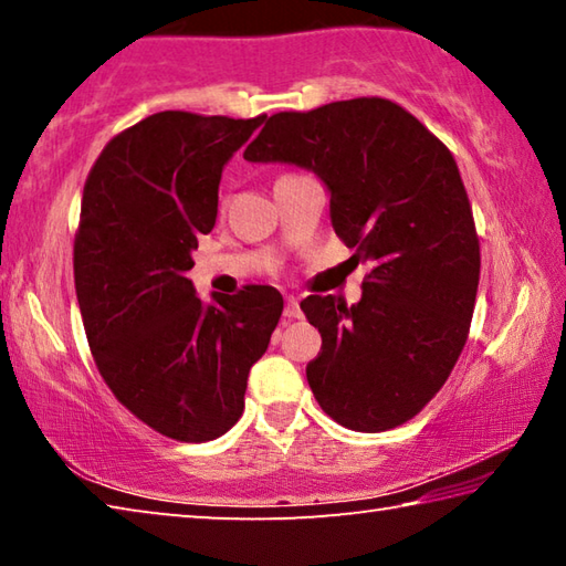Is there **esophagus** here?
I'll return each mask as SVG.
<instances>
[{
  "instance_id": "1",
  "label": "esophagus",
  "mask_w": 566,
  "mask_h": 566,
  "mask_svg": "<svg viewBox=\"0 0 566 566\" xmlns=\"http://www.w3.org/2000/svg\"><path fill=\"white\" fill-rule=\"evenodd\" d=\"M284 317H286V319H300V317H302L300 300H296V296H286V304H284Z\"/></svg>"
}]
</instances>
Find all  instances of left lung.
<instances>
[{
	"label": "left lung",
	"instance_id": "1",
	"mask_svg": "<svg viewBox=\"0 0 566 566\" xmlns=\"http://www.w3.org/2000/svg\"><path fill=\"white\" fill-rule=\"evenodd\" d=\"M244 159L314 171L334 232L369 264L357 304L302 302L322 334L306 364L319 407L354 432L405 424L452 375L476 300L479 239L452 151L399 104L359 97L272 114Z\"/></svg>",
	"mask_w": 566,
	"mask_h": 566
}]
</instances>
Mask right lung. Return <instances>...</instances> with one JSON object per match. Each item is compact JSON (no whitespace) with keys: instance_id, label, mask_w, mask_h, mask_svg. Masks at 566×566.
<instances>
[{"instance_id":"right-lung-1","label":"right lung","mask_w":566,"mask_h":566,"mask_svg":"<svg viewBox=\"0 0 566 566\" xmlns=\"http://www.w3.org/2000/svg\"><path fill=\"white\" fill-rule=\"evenodd\" d=\"M264 119L151 114L102 149L84 187L74 286L94 361L134 417L179 442L237 424L284 310L264 284L205 304L187 276L222 169Z\"/></svg>"}]
</instances>
